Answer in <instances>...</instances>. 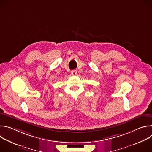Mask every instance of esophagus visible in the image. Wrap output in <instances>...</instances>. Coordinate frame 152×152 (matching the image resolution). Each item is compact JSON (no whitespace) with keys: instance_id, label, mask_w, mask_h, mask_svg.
<instances>
[{"instance_id":"34e87169","label":"esophagus","mask_w":152,"mask_h":152,"mask_svg":"<svg viewBox=\"0 0 152 152\" xmlns=\"http://www.w3.org/2000/svg\"><path fill=\"white\" fill-rule=\"evenodd\" d=\"M71 74L72 75H76V74H77V71L76 70H73V71H72L71 72Z\"/></svg>"}]
</instances>
